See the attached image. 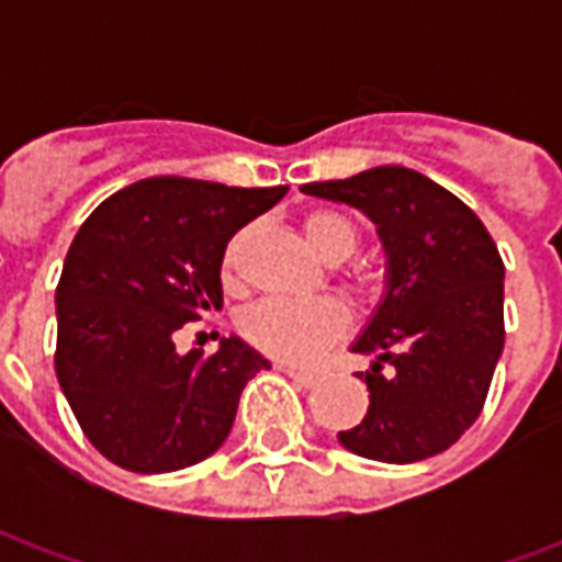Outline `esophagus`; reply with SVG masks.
Segmentation results:
<instances>
[{
    "label": "esophagus",
    "mask_w": 562,
    "mask_h": 562,
    "mask_svg": "<svg viewBox=\"0 0 562 562\" xmlns=\"http://www.w3.org/2000/svg\"><path fill=\"white\" fill-rule=\"evenodd\" d=\"M282 373H285V376L292 379L294 385H301V389H313V385H316V376H313V373H304V370H294V367H280Z\"/></svg>",
    "instance_id": "34e87169"
}]
</instances>
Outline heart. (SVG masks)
<instances>
[{"label":"heart","instance_id":"obj_1","mask_svg":"<svg viewBox=\"0 0 562 562\" xmlns=\"http://www.w3.org/2000/svg\"><path fill=\"white\" fill-rule=\"evenodd\" d=\"M304 234L318 258L328 265H340L361 244V232L340 210H313L304 220ZM252 240V228H240L222 252V277L237 282L244 268L246 246ZM355 289L361 294L376 292V282L367 273L355 277ZM349 328V316L337 301H258L240 316V334L256 346L258 352L270 355L285 364H310L328 346L340 340Z\"/></svg>","mask_w":562,"mask_h":562}]
</instances>
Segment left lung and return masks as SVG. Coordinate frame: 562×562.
I'll return each mask as SVG.
<instances>
[{"instance_id":"obj_1","label":"left lung","mask_w":562,"mask_h":562,"mask_svg":"<svg viewBox=\"0 0 562 562\" xmlns=\"http://www.w3.org/2000/svg\"><path fill=\"white\" fill-rule=\"evenodd\" d=\"M301 192L361 210L385 249V292L352 342L373 358L358 373L370 406L337 439L382 463L434 458L479 418L503 355L506 268L496 244L458 195L403 165Z\"/></svg>"}]
</instances>
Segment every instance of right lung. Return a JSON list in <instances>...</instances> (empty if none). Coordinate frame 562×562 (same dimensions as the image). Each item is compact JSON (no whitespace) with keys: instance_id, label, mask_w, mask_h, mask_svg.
Segmentation results:
<instances>
[{"instance_id":"add662e5","label":"right lung","mask_w":562,"mask_h":562,"mask_svg":"<svg viewBox=\"0 0 562 562\" xmlns=\"http://www.w3.org/2000/svg\"><path fill=\"white\" fill-rule=\"evenodd\" d=\"M289 186L147 177L92 210L56 285V379L83 434L123 470H186L232 434L270 361L240 337L180 355L173 334L222 306V252Z\"/></svg>"}]
</instances>
